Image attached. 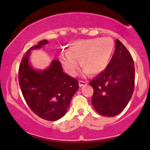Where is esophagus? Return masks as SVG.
Here are the masks:
<instances>
[{
	"label": "esophagus",
	"instance_id": "esophagus-1",
	"mask_svg": "<svg viewBox=\"0 0 150 150\" xmlns=\"http://www.w3.org/2000/svg\"><path fill=\"white\" fill-rule=\"evenodd\" d=\"M78 83H79V86H83L84 85H86L87 83H88V82L87 81H79V82H78Z\"/></svg>",
	"mask_w": 150,
	"mask_h": 150
}]
</instances>
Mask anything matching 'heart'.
Returning a JSON list of instances; mask_svg holds the SVG:
<instances>
[{
  "instance_id": "1",
  "label": "heart",
  "mask_w": 150,
  "mask_h": 150,
  "mask_svg": "<svg viewBox=\"0 0 150 150\" xmlns=\"http://www.w3.org/2000/svg\"><path fill=\"white\" fill-rule=\"evenodd\" d=\"M114 49V41L108 37L78 40L69 46L67 53L62 55L61 62L72 76L78 72V61H81V67L87 73L98 75L108 67Z\"/></svg>"
}]
</instances>
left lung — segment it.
Returning a JSON list of instances; mask_svg holds the SVG:
<instances>
[{
  "mask_svg": "<svg viewBox=\"0 0 150 150\" xmlns=\"http://www.w3.org/2000/svg\"><path fill=\"white\" fill-rule=\"evenodd\" d=\"M89 84L94 88L91 103L100 115L117 116L128 104L134 90V62L120 40H116L115 51L108 67Z\"/></svg>",
  "mask_w": 150,
  "mask_h": 150,
  "instance_id": "left-lung-1",
  "label": "left lung"
}]
</instances>
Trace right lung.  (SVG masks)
<instances>
[{
	"label": "right lung",
	"mask_w": 150,
	"mask_h": 150,
	"mask_svg": "<svg viewBox=\"0 0 150 150\" xmlns=\"http://www.w3.org/2000/svg\"><path fill=\"white\" fill-rule=\"evenodd\" d=\"M47 42L46 40L40 42L23 56L19 67V83L32 111L43 120L56 121L65 115L79 85L75 78L63 72L57 59L43 70H36L30 65V50L41 48Z\"/></svg>",
	"instance_id": "obj_1"
}]
</instances>
